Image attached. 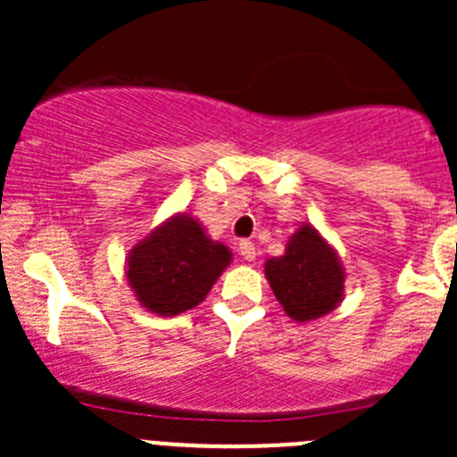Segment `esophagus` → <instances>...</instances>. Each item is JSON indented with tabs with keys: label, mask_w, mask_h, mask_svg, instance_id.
<instances>
[{
	"label": "esophagus",
	"mask_w": 457,
	"mask_h": 457,
	"mask_svg": "<svg viewBox=\"0 0 457 457\" xmlns=\"http://www.w3.org/2000/svg\"><path fill=\"white\" fill-rule=\"evenodd\" d=\"M238 252H241V256L245 258V261H254L256 258V247L252 241H241L238 243Z\"/></svg>",
	"instance_id": "obj_1"
}]
</instances>
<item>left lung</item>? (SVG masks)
Instances as JSON below:
<instances>
[{
	"instance_id": "8db88e82",
	"label": "left lung",
	"mask_w": 457,
	"mask_h": 457,
	"mask_svg": "<svg viewBox=\"0 0 457 457\" xmlns=\"http://www.w3.org/2000/svg\"><path fill=\"white\" fill-rule=\"evenodd\" d=\"M265 276L285 314L296 322L316 320L343 303V262L310 223L289 237L283 256L267 258Z\"/></svg>"
}]
</instances>
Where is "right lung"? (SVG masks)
<instances>
[{"mask_svg": "<svg viewBox=\"0 0 457 457\" xmlns=\"http://www.w3.org/2000/svg\"><path fill=\"white\" fill-rule=\"evenodd\" d=\"M229 261V247L212 241L195 216L181 212L132 247L126 278L147 312L179 316L205 301Z\"/></svg>", "mask_w": 457, "mask_h": 457, "instance_id": "obj_1", "label": "right lung"}]
</instances>
